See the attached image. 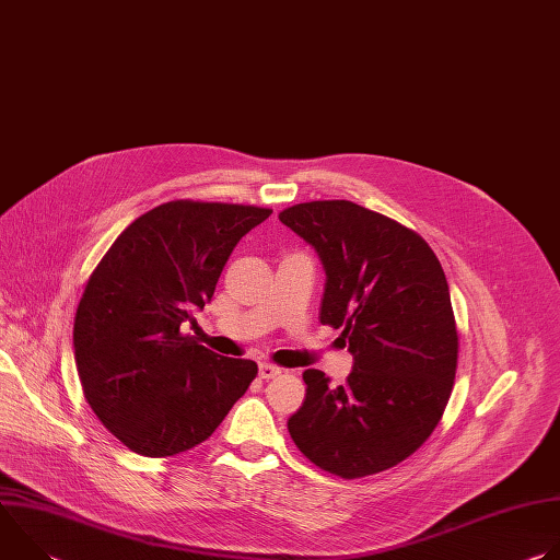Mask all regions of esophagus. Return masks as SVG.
<instances>
[{
    "label": "esophagus",
    "instance_id": "1",
    "mask_svg": "<svg viewBox=\"0 0 560 560\" xmlns=\"http://www.w3.org/2000/svg\"><path fill=\"white\" fill-rule=\"evenodd\" d=\"M281 374V368L272 365V363H259V378H275Z\"/></svg>",
    "mask_w": 560,
    "mask_h": 560
}]
</instances>
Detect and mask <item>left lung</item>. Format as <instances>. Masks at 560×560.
Instances as JSON below:
<instances>
[{
    "mask_svg": "<svg viewBox=\"0 0 560 560\" xmlns=\"http://www.w3.org/2000/svg\"><path fill=\"white\" fill-rule=\"evenodd\" d=\"M279 219L324 264L318 318L354 359L339 387L303 372L290 436L341 478L394 467L434 432L452 394L458 335L445 272L415 230L352 201L296 203Z\"/></svg>",
    "mask_w": 560,
    "mask_h": 560,
    "instance_id": "1",
    "label": "left lung"
}]
</instances>
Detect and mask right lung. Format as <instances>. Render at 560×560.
<instances>
[{
    "mask_svg": "<svg viewBox=\"0 0 560 560\" xmlns=\"http://www.w3.org/2000/svg\"><path fill=\"white\" fill-rule=\"evenodd\" d=\"M268 208L168 201L135 219L79 301L74 363L97 419L141 456L203 443L257 376L179 332L210 303L221 270Z\"/></svg>",
    "mask_w": 560,
    "mask_h": 560,
    "instance_id": "add662e5",
    "label": "right lung"
}]
</instances>
